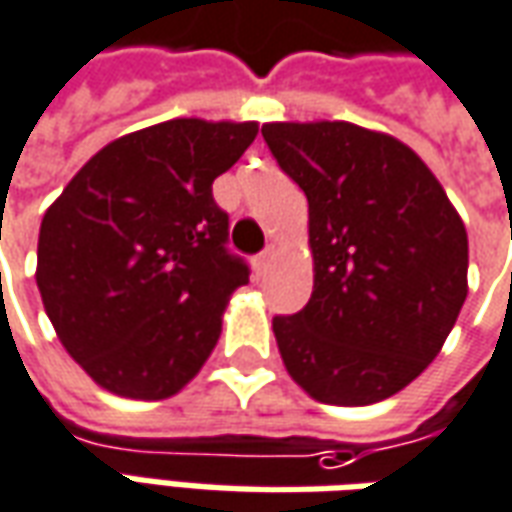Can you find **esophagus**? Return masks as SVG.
Masks as SVG:
<instances>
[{"label":"esophagus","mask_w":512,"mask_h":512,"mask_svg":"<svg viewBox=\"0 0 512 512\" xmlns=\"http://www.w3.org/2000/svg\"><path fill=\"white\" fill-rule=\"evenodd\" d=\"M271 257H274V249H266L255 257V271L257 274H266V268L271 266Z\"/></svg>","instance_id":"1"}]
</instances>
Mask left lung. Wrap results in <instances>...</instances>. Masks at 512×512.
Segmentation results:
<instances>
[{
	"label": "left lung",
	"instance_id": "obj_1",
	"mask_svg": "<svg viewBox=\"0 0 512 512\" xmlns=\"http://www.w3.org/2000/svg\"><path fill=\"white\" fill-rule=\"evenodd\" d=\"M307 196L313 293L274 316L282 363L324 405L382 402L441 352L468 293V235L427 163L349 121L263 124Z\"/></svg>",
	"mask_w": 512,
	"mask_h": 512
}]
</instances>
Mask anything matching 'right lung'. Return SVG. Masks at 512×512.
Returning a JSON list of instances; mask_svg holds the SVG:
<instances>
[{
  "label": "right lung",
  "instance_id": "obj_1",
  "mask_svg": "<svg viewBox=\"0 0 512 512\" xmlns=\"http://www.w3.org/2000/svg\"><path fill=\"white\" fill-rule=\"evenodd\" d=\"M257 121L171 119L99 149L49 205L35 280L57 338L91 380L127 399H169L199 374L235 288L230 219L213 180Z\"/></svg>",
  "mask_w": 512,
  "mask_h": 512
}]
</instances>
